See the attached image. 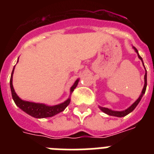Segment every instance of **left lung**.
I'll return each instance as SVG.
<instances>
[{"label": "left lung", "mask_w": 154, "mask_h": 154, "mask_svg": "<svg viewBox=\"0 0 154 154\" xmlns=\"http://www.w3.org/2000/svg\"><path fill=\"white\" fill-rule=\"evenodd\" d=\"M133 48H134V50H135L136 52L137 53L139 58H140V59L142 61L143 65V66H144V64H143V62L142 58L140 57V55H139L137 49L135 47H133ZM145 70H146V68H145ZM144 82H144V86H143V90H142V92H141V95L140 96V97L137 99V101H136L134 103H133V104H132V106H130L129 107L128 109L123 110V111H113V110L109 109H108V108H105V107H101V106H99V109H101L103 112L108 114L109 116H116V117H123V116H125L128 115L129 113H130L131 112H133V109H134L137 107V106L138 105V103H140V101L141 99H142L143 96V94L145 93V92H146V85H147V82H146V73H145V75H144Z\"/></svg>", "instance_id": "obj_1"}]
</instances>
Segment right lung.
<instances>
[{"mask_svg": "<svg viewBox=\"0 0 154 154\" xmlns=\"http://www.w3.org/2000/svg\"><path fill=\"white\" fill-rule=\"evenodd\" d=\"M14 67H15V66H14ZM14 67L13 71H12L11 76L10 79V86L11 90L12 98H13L15 104L17 105V106H18L21 109H22L24 112H25L26 113H28V115L31 116H33V117L38 118V119H41V118L51 117L53 116L56 115V114L64 111V109L69 106L71 100L70 98H69L66 101L61 103V104L55 105V106H46L45 104H42V103H31V102L24 101V100L20 99V98L17 96V94H16L14 89L13 84H12V78H13V73ZM79 79L76 80V81L75 82V83L73 84L72 86L71 87V94H72V92L73 91H74V89L76 88V86H77V85H78L79 83Z\"/></svg>", "mask_w": 154, "mask_h": 154, "instance_id": "add662e5", "label": "right lung"}]
</instances>
